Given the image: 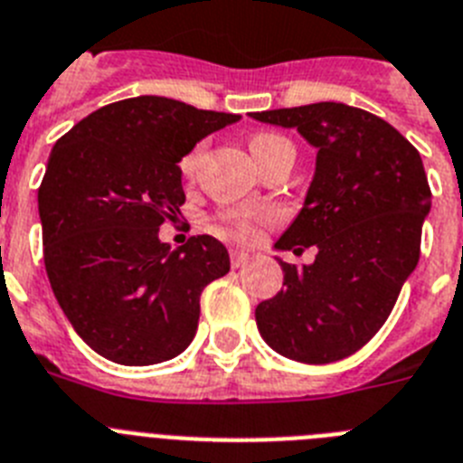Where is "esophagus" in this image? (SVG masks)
<instances>
[{"instance_id":"esophagus-1","label":"esophagus","mask_w":463,"mask_h":463,"mask_svg":"<svg viewBox=\"0 0 463 463\" xmlns=\"http://www.w3.org/2000/svg\"><path fill=\"white\" fill-rule=\"evenodd\" d=\"M251 260V256L247 254V251H242V249H232L231 251V263L232 268H244V265Z\"/></svg>"}]
</instances>
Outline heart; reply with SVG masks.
I'll use <instances>...</instances> for the list:
<instances>
[{"instance_id":"obj_1","label":"heart","mask_w":463,"mask_h":463,"mask_svg":"<svg viewBox=\"0 0 463 463\" xmlns=\"http://www.w3.org/2000/svg\"><path fill=\"white\" fill-rule=\"evenodd\" d=\"M277 144H287V139L279 135H270V132H259V135L251 137L249 148H251V154H259V151L277 146ZM195 163H198V151H191V154L182 160L184 175H193ZM275 219V209H263L259 214H231L226 216V223L221 226V232L228 237H235V240H242V242H251V240L259 237V223H270V221Z\"/></svg>"}]
</instances>
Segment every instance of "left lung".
Masks as SVG:
<instances>
[{"instance_id":"left-lung-1","label":"left lung","mask_w":463,"mask_h":463,"mask_svg":"<svg viewBox=\"0 0 463 463\" xmlns=\"http://www.w3.org/2000/svg\"><path fill=\"white\" fill-rule=\"evenodd\" d=\"M317 148L303 209L275 251L317 247L309 265L275 256L284 288L256 307L260 337L300 364H333L382 328L420 260L431 191L417 148L356 107L319 102L251 114Z\"/></svg>"}]
</instances>
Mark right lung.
Instances as JSON below:
<instances>
[{
	"label": "right lung",
	"mask_w": 463,
	"mask_h": 463,
	"mask_svg": "<svg viewBox=\"0 0 463 463\" xmlns=\"http://www.w3.org/2000/svg\"><path fill=\"white\" fill-rule=\"evenodd\" d=\"M240 116L170 98L120 99L55 142L39 188L43 263L83 343L120 365L175 359L198 331L200 293L231 270L212 235L158 237L186 200L182 163Z\"/></svg>",
	"instance_id": "right-lung-1"
}]
</instances>
